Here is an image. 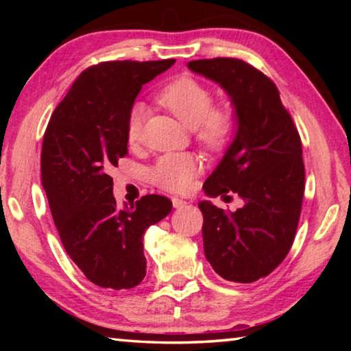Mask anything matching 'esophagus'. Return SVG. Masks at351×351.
Listing matches in <instances>:
<instances>
[{
  "label": "esophagus",
  "mask_w": 351,
  "mask_h": 351,
  "mask_svg": "<svg viewBox=\"0 0 351 351\" xmlns=\"http://www.w3.org/2000/svg\"><path fill=\"white\" fill-rule=\"evenodd\" d=\"M171 203H173L175 209H181V207H186L187 206V201H184L181 198H173V199H171Z\"/></svg>",
  "instance_id": "1"
}]
</instances>
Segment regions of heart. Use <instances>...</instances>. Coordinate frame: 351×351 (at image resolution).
<instances>
[{"label":"heart","instance_id":"heart-1","mask_svg":"<svg viewBox=\"0 0 351 351\" xmlns=\"http://www.w3.org/2000/svg\"><path fill=\"white\" fill-rule=\"evenodd\" d=\"M159 104L195 130L197 139L209 148H219L234 130V114L228 106H212L213 94L204 83L190 75H180L158 93ZM145 106L134 104L127 117V139L138 144L144 125ZM199 162L190 153H167L150 169V180L169 192H184L198 175Z\"/></svg>","mask_w":351,"mask_h":351}]
</instances>
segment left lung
I'll return each mask as SVG.
<instances>
[{
    "instance_id": "8db88e82",
    "label": "left lung",
    "mask_w": 351,
    "mask_h": 351,
    "mask_svg": "<svg viewBox=\"0 0 351 351\" xmlns=\"http://www.w3.org/2000/svg\"><path fill=\"white\" fill-rule=\"evenodd\" d=\"M187 68L218 83L234 106L237 132L204 182L207 197L234 192L235 212L199 201L204 254L224 280L271 274L293 246L305 190L302 142L274 82L239 58L193 60Z\"/></svg>"
}]
</instances>
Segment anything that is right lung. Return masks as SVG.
Returning <instances> with one entry per match:
<instances>
[{"mask_svg":"<svg viewBox=\"0 0 351 351\" xmlns=\"http://www.w3.org/2000/svg\"><path fill=\"white\" fill-rule=\"evenodd\" d=\"M173 63L117 60L88 68L47 123L41 184L64 249L97 287L130 289L144 280V234L171 210L161 195L117 207L110 171L128 152L127 117L142 85Z\"/></svg>","mask_w":351,"mask_h":351,"instance_id":"add662e5","label":"right lung"}]
</instances>
